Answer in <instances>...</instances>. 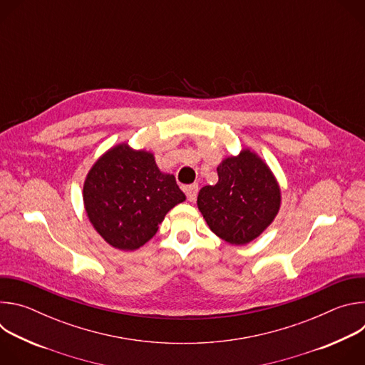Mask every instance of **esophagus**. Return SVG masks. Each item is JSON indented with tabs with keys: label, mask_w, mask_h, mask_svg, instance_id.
<instances>
[{
	"label": "esophagus",
	"mask_w": 365,
	"mask_h": 365,
	"mask_svg": "<svg viewBox=\"0 0 365 365\" xmlns=\"http://www.w3.org/2000/svg\"><path fill=\"white\" fill-rule=\"evenodd\" d=\"M197 190H199V187H197V185H187L186 187H185V192H186V196H187V199L190 200V202H193L195 199H196V196H197Z\"/></svg>",
	"instance_id": "esophagus-1"
}]
</instances>
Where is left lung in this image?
<instances>
[{"label":"left lung","mask_w":365,"mask_h":365,"mask_svg":"<svg viewBox=\"0 0 365 365\" xmlns=\"http://www.w3.org/2000/svg\"><path fill=\"white\" fill-rule=\"evenodd\" d=\"M218 183L203 186L197 207L220 238L244 245L262 234L280 207V187L267 165L250 150L225 159Z\"/></svg>","instance_id":"obj_1"}]
</instances>
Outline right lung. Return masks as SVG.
<instances>
[{
  "mask_svg": "<svg viewBox=\"0 0 365 365\" xmlns=\"http://www.w3.org/2000/svg\"><path fill=\"white\" fill-rule=\"evenodd\" d=\"M186 199L173 175L159 170L151 153L120 144L92 166L83 185L89 221L118 250H137L159 230L165 215Z\"/></svg>",
  "mask_w": 365,
  "mask_h": 365,
  "instance_id": "right-lung-1",
  "label": "right lung"
}]
</instances>
